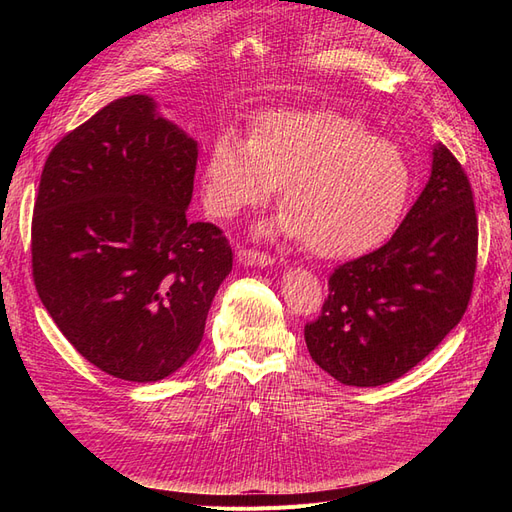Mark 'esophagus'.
Wrapping results in <instances>:
<instances>
[{
	"instance_id": "esophagus-1",
	"label": "esophagus",
	"mask_w": 512,
	"mask_h": 512,
	"mask_svg": "<svg viewBox=\"0 0 512 512\" xmlns=\"http://www.w3.org/2000/svg\"><path fill=\"white\" fill-rule=\"evenodd\" d=\"M237 262L243 267H273L275 258L269 254H262V252H254V250H241L237 254Z\"/></svg>"
}]
</instances>
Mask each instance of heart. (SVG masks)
Wrapping results in <instances>:
<instances>
[{
    "label": "heart",
    "instance_id": "obj_1",
    "mask_svg": "<svg viewBox=\"0 0 512 512\" xmlns=\"http://www.w3.org/2000/svg\"><path fill=\"white\" fill-rule=\"evenodd\" d=\"M282 182L273 232L320 258H352L391 235L412 175L393 143L335 113H267L250 141L230 130L213 138L203 196L215 218L265 205Z\"/></svg>",
    "mask_w": 512,
    "mask_h": 512
}]
</instances>
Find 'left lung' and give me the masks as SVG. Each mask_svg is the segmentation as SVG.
<instances>
[{
	"label": "left lung",
	"mask_w": 512,
	"mask_h": 512,
	"mask_svg": "<svg viewBox=\"0 0 512 512\" xmlns=\"http://www.w3.org/2000/svg\"><path fill=\"white\" fill-rule=\"evenodd\" d=\"M395 235L329 277V299L305 327L316 365L348 386L393 382L421 363L466 312L478 224L470 181L442 143Z\"/></svg>",
	"instance_id": "1"
}]
</instances>
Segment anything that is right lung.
<instances>
[{"mask_svg":"<svg viewBox=\"0 0 512 512\" xmlns=\"http://www.w3.org/2000/svg\"><path fill=\"white\" fill-rule=\"evenodd\" d=\"M196 160L194 138L143 94L104 106L46 158L32 220L36 290L108 376L158 382L185 365L232 271L222 230L185 215Z\"/></svg>","mask_w":512,"mask_h":512,"instance_id":"add662e5","label":"right lung"}]
</instances>
